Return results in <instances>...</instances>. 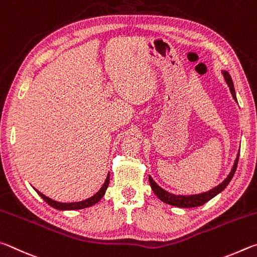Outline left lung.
<instances>
[{
	"mask_svg": "<svg viewBox=\"0 0 257 257\" xmlns=\"http://www.w3.org/2000/svg\"><path fill=\"white\" fill-rule=\"evenodd\" d=\"M222 74H223L224 80H226L229 89H230V92L232 94L233 99H235V100L237 101L235 88H233V83H232L230 74H229L227 71H222ZM238 158H239V154L237 155V158L235 160V164H233V166H232L231 172L229 173L228 177L224 179V181L221 184H219L218 186H215L214 188H212V190H210L208 192L201 193V194H195V195H175V194H172V193L163 190V188H161L158 185V184H157L154 181V179H152L151 176H149L150 185H151V188H152V191H154L155 194L158 196L161 201L165 202V203L174 205V206H178V208H195V206L203 205L204 203H206V202L210 201L215 195H218L220 192H222L224 188L227 187L229 182L231 181L233 175H235L237 165H238Z\"/></svg>",
	"mask_w": 257,
	"mask_h": 257,
	"instance_id": "8db88e82",
	"label": "left lung"
}]
</instances>
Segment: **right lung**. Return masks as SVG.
Wrapping results in <instances>:
<instances>
[{
  "instance_id": "obj_1",
  "label": "right lung",
  "mask_w": 257,
  "mask_h": 257,
  "mask_svg": "<svg viewBox=\"0 0 257 257\" xmlns=\"http://www.w3.org/2000/svg\"><path fill=\"white\" fill-rule=\"evenodd\" d=\"M108 185H109V174L107 175L106 181H105V183L102 184L100 190H99L93 196L89 197V199H87V200L80 201V202H72V203H61V202H57V201H54L52 199H49V197H47L46 195H44L43 193H40L38 190H36V188H35V191L38 193V195L43 197V200L46 202L47 204L53 206L54 209H57V210H80V209L89 208V206H92L93 204L98 203V202L100 201L101 197L103 196V194H105Z\"/></svg>"
}]
</instances>
